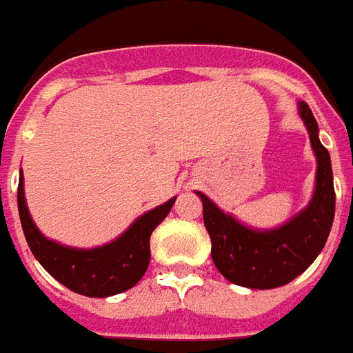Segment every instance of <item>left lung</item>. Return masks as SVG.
Returning <instances> with one entry per match:
<instances>
[{
	"label": "left lung",
	"mask_w": 353,
	"mask_h": 353,
	"mask_svg": "<svg viewBox=\"0 0 353 353\" xmlns=\"http://www.w3.org/2000/svg\"><path fill=\"white\" fill-rule=\"evenodd\" d=\"M300 117L316 154V188L307 208L274 230H253L224 213L197 192L203 201V219L212 239V259L222 276L250 289H274L292 282L321 253L336 213L330 154L318 138V121L305 102Z\"/></svg>",
	"instance_id": "obj_1"
}]
</instances>
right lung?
Wrapping results in <instances>:
<instances>
[{
    "label": "right lung",
    "mask_w": 353,
    "mask_h": 353,
    "mask_svg": "<svg viewBox=\"0 0 353 353\" xmlns=\"http://www.w3.org/2000/svg\"><path fill=\"white\" fill-rule=\"evenodd\" d=\"M176 197L143 213L117 241L93 250H77L50 241L37 230L26 208L23 174L17 186L21 226L30 251L46 271L70 291L90 298H108L129 291L149 268L150 235L167 217Z\"/></svg>",
    "instance_id": "right-lung-1"
}]
</instances>
